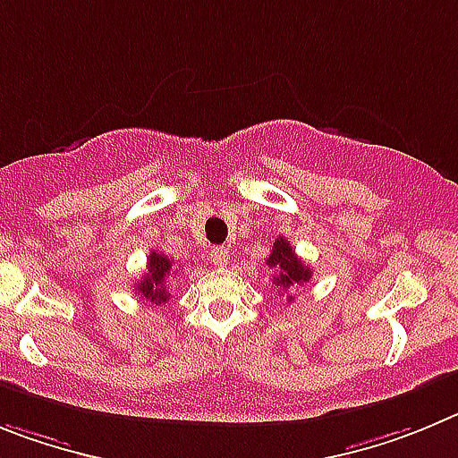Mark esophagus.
Segmentation results:
<instances>
[{
    "instance_id": "obj_1",
    "label": "esophagus",
    "mask_w": 458,
    "mask_h": 458,
    "mask_svg": "<svg viewBox=\"0 0 458 458\" xmlns=\"http://www.w3.org/2000/svg\"><path fill=\"white\" fill-rule=\"evenodd\" d=\"M228 258H230V253H228V249H225V246H212V249H209V253H208V259L216 267L225 265V262H228Z\"/></svg>"
}]
</instances>
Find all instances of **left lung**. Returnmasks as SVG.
Segmentation results:
<instances>
[{
    "label": "left lung",
    "mask_w": 458,
    "mask_h": 458,
    "mask_svg": "<svg viewBox=\"0 0 458 458\" xmlns=\"http://www.w3.org/2000/svg\"><path fill=\"white\" fill-rule=\"evenodd\" d=\"M267 265H269V269L276 271L274 285L285 292L296 290V287H301L312 278L310 267L301 262L299 255L292 250L290 242L283 237L274 242V249H271L269 258H267ZM287 301H292V296H287Z\"/></svg>",
    "instance_id": "1"
}]
</instances>
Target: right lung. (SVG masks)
<instances>
[{
	"mask_svg": "<svg viewBox=\"0 0 458 458\" xmlns=\"http://www.w3.org/2000/svg\"><path fill=\"white\" fill-rule=\"evenodd\" d=\"M175 259L166 258L159 250H150L148 255V271L141 280L137 283V292L141 294V299L150 301L155 306H162L168 301V290H166V278L171 274H175Z\"/></svg>",
	"mask_w": 458,
	"mask_h": 458,
	"instance_id": "right-lung-1",
	"label": "right lung"
}]
</instances>
